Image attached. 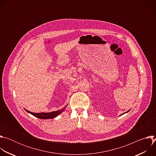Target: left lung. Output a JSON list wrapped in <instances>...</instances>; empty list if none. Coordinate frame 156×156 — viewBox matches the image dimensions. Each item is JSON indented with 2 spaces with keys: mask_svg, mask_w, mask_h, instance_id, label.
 <instances>
[{
  "mask_svg": "<svg viewBox=\"0 0 156 156\" xmlns=\"http://www.w3.org/2000/svg\"><path fill=\"white\" fill-rule=\"evenodd\" d=\"M128 111H129V110H128Z\"/></svg>",
  "mask_w": 156,
  "mask_h": 156,
  "instance_id": "8db88e82",
  "label": "left lung"
}]
</instances>
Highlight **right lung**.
Returning a JSON list of instances; mask_svg holds the SVG:
<instances>
[{"label":"right lung","instance_id":"add662e5","mask_svg":"<svg viewBox=\"0 0 156 156\" xmlns=\"http://www.w3.org/2000/svg\"><path fill=\"white\" fill-rule=\"evenodd\" d=\"M25 110L27 111V112H28L30 114L34 115V117H36L37 118L41 119H49L55 118L58 115L61 114V112L63 111V110H56V111H54V112H50V113H43V112L33 113V112H30V111H28L26 109H25Z\"/></svg>","mask_w":156,"mask_h":156}]
</instances>
